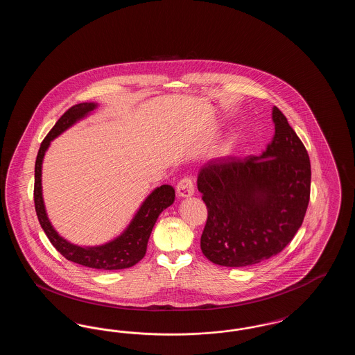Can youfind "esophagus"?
I'll use <instances>...</instances> for the list:
<instances>
[{
	"label": "esophagus",
	"mask_w": 355,
	"mask_h": 355,
	"mask_svg": "<svg viewBox=\"0 0 355 355\" xmlns=\"http://www.w3.org/2000/svg\"><path fill=\"white\" fill-rule=\"evenodd\" d=\"M177 194L181 198H187L194 194V182L190 177L182 178L177 185Z\"/></svg>",
	"instance_id": "obj_1"
}]
</instances>
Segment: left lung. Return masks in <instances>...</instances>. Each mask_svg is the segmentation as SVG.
<instances>
[{
  "mask_svg": "<svg viewBox=\"0 0 355 355\" xmlns=\"http://www.w3.org/2000/svg\"><path fill=\"white\" fill-rule=\"evenodd\" d=\"M275 133L261 155L209 161L197 186L207 207L203 255L242 268L281 253L301 227L310 200L309 154L284 113L274 106Z\"/></svg>",
  "mask_w": 355,
  "mask_h": 355,
  "instance_id": "8db88e82",
  "label": "left lung"
}]
</instances>
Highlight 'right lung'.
<instances>
[{
	"label": "right lung",
	"mask_w": 355,
	"mask_h": 355,
	"mask_svg": "<svg viewBox=\"0 0 355 355\" xmlns=\"http://www.w3.org/2000/svg\"><path fill=\"white\" fill-rule=\"evenodd\" d=\"M96 107H97V103L94 102H83L71 106L61 116V119L55 122L53 129L42 141L35 158V168H34V206H35V213L40 220V225L49 238L51 245L67 259L86 268L100 269V270L128 269L135 266L137 262H139L145 257L148 241L152 234L154 223L157 222L158 216L174 202L175 191L171 186L162 185L154 189L148 196V198L142 202L135 218L121 236L105 245L92 246V248L90 246L83 248V246L73 245L60 236L51 226V220L48 218V214L45 210L44 198H42V186H41L42 159L51 145V141L61 135L62 132H65L77 121L86 117Z\"/></svg>",
	"instance_id": "right-lung-1"
}]
</instances>
